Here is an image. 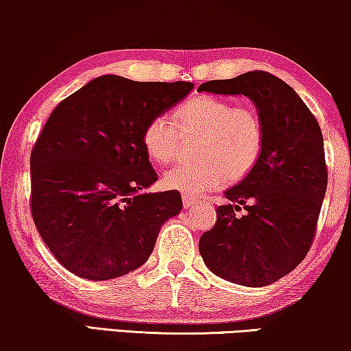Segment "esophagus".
I'll return each mask as SVG.
<instances>
[{
    "instance_id": "34e87169",
    "label": "esophagus",
    "mask_w": 351,
    "mask_h": 351,
    "mask_svg": "<svg viewBox=\"0 0 351 351\" xmlns=\"http://www.w3.org/2000/svg\"><path fill=\"white\" fill-rule=\"evenodd\" d=\"M182 201H184L185 209H191V208H195V206H198V199H195L193 196H190V195H182Z\"/></svg>"
}]
</instances>
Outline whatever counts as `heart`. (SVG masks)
Returning <instances> with one entry per match:
<instances>
[{
  "mask_svg": "<svg viewBox=\"0 0 351 351\" xmlns=\"http://www.w3.org/2000/svg\"><path fill=\"white\" fill-rule=\"evenodd\" d=\"M182 136H199L193 162H182L165 174V185L184 195L201 196L238 182L257 165L263 147V129L251 107H237L227 99L198 95L174 112V123L165 114L152 118L143 129V148L158 165L179 156Z\"/></svg>",
  "mask_w": 351,
  "mask_h": 351,
  "instance_id": "b5f03b06",
  "label": "heart"
}]
</instances>
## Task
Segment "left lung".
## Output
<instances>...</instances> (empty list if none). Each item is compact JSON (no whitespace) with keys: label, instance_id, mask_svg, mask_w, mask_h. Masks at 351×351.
<instances>
[{"label":"left lung","instance_id":"8db88e82","mask_svg":"<svg viewBox=\"0 0 351 351\" xmlns=\"http://www.w3.org/2000/svg\"><path fill=\"white\" fill-rule=\"evenodd\" d=\"M198 90L246 95L263 129L257 165L225 191L230 203L215 210L217 222L201 237L199 254L222 280L268 286L294 270L313 243L328 186L321 128L299 94L267 71L208 81ZM241 204L248 213L237 218Z\"/></svg>","mask_w":351,"mask_h":351}]
</instances>
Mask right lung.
<instances>
[{
    "mask_svg": "<svg viewBox=\"0 0 351 351\" xmlns=\"http://www.w3.org/2000/svg\"><path fill=\"white\" fill-rule=\"evenodd\" d=\"M193 83L104 75L51 113L30 156L32 215L66 270L93 281L142 267L179 191L145 193L158 180L143 148L152 118L184 100Z\"/></svg>",
    "mask_w": 351,
    "mask_h": 351,
    "instance_id": "right-lung-1",
    "label": "right lung"
}]
</instances>
